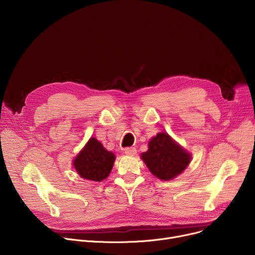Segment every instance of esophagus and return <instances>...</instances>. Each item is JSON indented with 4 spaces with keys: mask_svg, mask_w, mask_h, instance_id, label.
Listing matches in <instances>:
<instances>
[{
    "mask_svg": "<svg viewBox=\"0 0 255 255\" xmlns=\"http://www.w3.org/2000/svg\"><path fill=\"white\" fill-rule=\"evenodd\" d=\"M124 152L127 155H134L136 153V149L135 148H125Z\"/></svg>",
    "mask_w": 255,
    "mask_h": 255,
    "instance_id": "34e87169",
    "label": "esophagus"
}]
</instances>
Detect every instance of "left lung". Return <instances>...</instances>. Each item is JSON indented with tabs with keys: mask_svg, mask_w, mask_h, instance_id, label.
I'll list each match as a JSON object with an SVG mask.
<instances>
[{
	"mask_svg": "<svg viewBox=\"0 0 255 255\" xmlns=\"http://www.w3.org/2000/svg\"><path fill=\"white\" fill-rule=\"evenodd\" d=\"M190 154L173 141L167 133H158L149 142V150L141 159L150 171L160 180H171L188 166Z\"/></svg>",
	"mask_w": 255,
	"mask_h": 255,
	"instance_id": "left-lung-1",
	"label": "left lung"
}]
</instances>
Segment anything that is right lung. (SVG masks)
<instances>
[{
    "instance_id": "add662e5",
    "label": "right lung",
    "mask_w": 255,
    "mask_h": 255,
    "mask_svg": "<svg viewBox=\"0 0 255 255\" xmlns=\"http://www.w3.org/2000/svg\"><path fill=\"white\" fill-rule=\"evenodd\" d=\"M114 162L115 155L106 151L96 138L92 137L75 158L74 167L82 178L101 182L110 175Z\"/></svg>"
}]
</instances>
